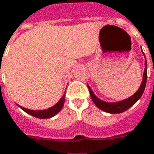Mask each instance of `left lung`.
<instances>
[{"mask_svg":"<svg viewBox=\"0 0 154 154\" xmlns=\"http://www.w3.org/2000/svg\"><path fill=\"white\" fill-rule=\"evenodd\" d=\"M142 52H143V51H142ZM144 65V72H143V80H142L140 87L138 88L136 93L134 94L132 96L128 98V99H125L124 100L119 101V102H113V103L112 102H106V101H103V100L99 99L94 94L91 88L88 85L89 94H90V97L92 99L93 102L94 103V104L100 109L103 110V111L106 112V113H109V114H120V113H123L124 111L128 109L130 107L133 106L141 98L142 94H143V91H144L146 82H147V60H146V59H145Z\"/></svg>","mask_w":154,"mask_h":154,"instance_id":"left-lung-1","label":"left lung"}]
</instances>
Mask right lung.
Masks as SVG:
<instances>
[{
    "instance_id": "1",
    "label": "right lung",
    "mask_w": 154,
    "mask_h": 154,
    "mask_svg": "<svg viewBox=\"0 0 154 154\" xmlns=\"http://www.w3.org/2000/svg\"><path fill=\"white\" fill-rule=\"evenodd\" d=\"M65 94H64V95L61 97V99L58 101L57 103H55L54 106L49 108L47 109H43V110H30L28 109H26L22 106H18L22 110H24L26 113L27 114L32 115L34 117L39 118V119H50V118L54 117V115L56 114L62 109V108L64 106V103H65Z\"/></svg>"
}]
</instances>
